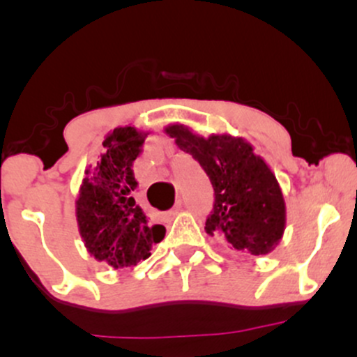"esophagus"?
Segmentation results:
<instances>
[{"label": "esophagus", "mask_w": 357, "mask_h": 357, "mask_svg": "<svg viewBox=\"0 0 357 357\" xmlns=\"http://www.w3.org/2000/svg\"><path fill=\"white\" fill-rule=\"evenodd\" d=\"M179 211H181V202H178V203H176V204H174V206H173V208H171V210L166 213V215H165V220H167V221H171V220H173V218H174V216H176V215H178V213H179Z\"/></svg>", "instance_id": "obj_1"}]
</instances>
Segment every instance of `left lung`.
Instances as JSON below:
<instances>
[{
    "instance_id": "left-lung-1",
    "label": "left lung",
    "mask_w": 357,
    "mask_h": 357,
    "mask_svg": "<svg viewBox=\"0 0 357 357\" xmlns=\"http://www.w3.org/2000/svg\"><path fill=\"white\" fill-rule=\"evenodd\" d=\"M166 134L210 178L215 204L206 218V233L250 255L272 252L285 230V202L267 162L248 142L230 134L204 139L183 124L167 126Z\"/></svg>"
}]
</instances>
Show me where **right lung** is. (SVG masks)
Here are the masks:
<instances>
[{
  "label": "right lung",
  "mask_w": 357,
  "mask_h": 357,
  "mask_svg": "<svg viewBox=\"0 0 357 357\" xmlns=\"http://www.w3.org/2000/svg\"><path fill=\"white\" fill-rule=\"evenodd\" d=\"M146 137L136 127L114 129L102 142L100 161L85 171L77 199V223L85 248L114 268L149 258L153 245L166 235V228L151 225L132 198L137 188L132 162Z\"/></svg>",
  "instance_id": "1"
}]
</instances>
